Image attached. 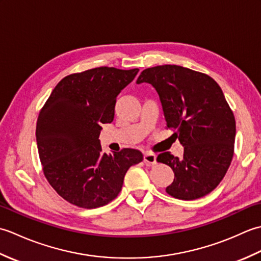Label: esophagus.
I'll return each instance as SVG.
<instances>
[{"instance_id":"esophagus-1","label":"esophagus","mask_w":261,"mask_h":261,"mask_svg":"<svg viewBox=\"0 0 261 261\" xmlns=\"http://www.w3.org/2000/svg\"><path fill=\"white\" fill-rule=\"evenodd\" d=\"M156 154L151 153V152H147L145 153V156H143V162H145L147 165H154L156 162Z\"/></svg>"}]
</instances>
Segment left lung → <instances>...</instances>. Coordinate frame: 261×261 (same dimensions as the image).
<instances>
[{"label":"left lung","mask_w":261,"mask_h":261,"mask_svg":"<svg viewBox=\"0 0 261 261\" xmlns=\"http://www.w3.org/2000/svg\"><path fill=\"white\" fill-rule=\"evenodd\" d=\"M141 83L157 91L166 124L184 147L180 159L169 151L158 154L157 162L175 174L166 192L185 201L207 195L223 179L234 151L236 120L222 90L208 75L177 65L147 68L137 80Z\"/></svg>","instance_id":"1"}]
</instances>
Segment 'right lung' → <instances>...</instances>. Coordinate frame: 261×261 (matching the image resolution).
Returning a JSON list of instances; mask_svg holds the SVG:
<instances>
[{
  "label": "right lung",
  "mask_w": 261,
  "mask_h": 261,
  "mask_svg": "<svg viewBox=\"0 0 261 261\" xmlns=\"http://www.w3.org/2000/svg\"><path fill=\"white\" fill-rule=\"evenodd\" d=\"M139 69L97 67L64 77L38 116L39 157L49 184L83 208L107 205L118 196L125 173L142 162L136 149L104 153L102 124L114 119L116 96Z\"/></svg>",
  "instance_id": "right-lung-1"
}]
</instances>
